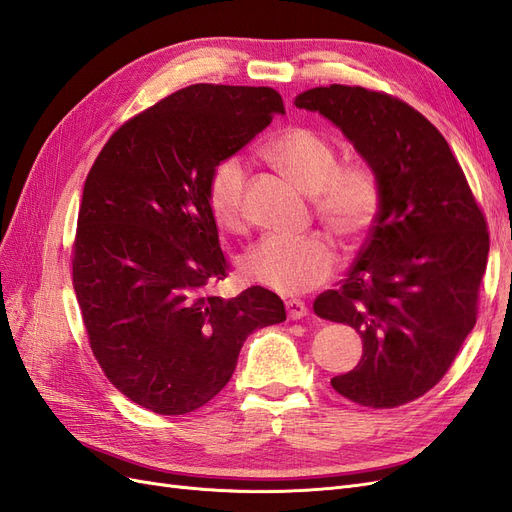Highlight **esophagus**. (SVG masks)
Returning <instances> with one entry per match:
<instances>
[{
    "instance_id": "34e87169",
    "label": "esophagus",
    "mask_w": 512,
    "mask_h": 512,
    "mask_svg": "<svg viewBox=\"0 0 512 512\" xmlns=\"http://www.w3.org/2000/svg\"><path fill=\"white\" fill-rule=\"evenodd\" d=\"M286 312H288L290 320H299V318L307 316V305L299 299H288L286 301Z\"/></svg>"
}]
</instances>
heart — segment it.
<instances>
[{
	"label": "heart",
	"instance_id": "obj_1",
	"mask_svg": "<svg viewBox=\"0 0 512 512\" xmlns=\"http://www.w3.org/2000/svg\"><path fill=\"white\" fill-rule=\"evenodd\" d=\"M267 158L305 194H314L318 218L335 239L354 247L374 226L380 207L378 181L365 166H339L335 145L327 136L292 126L277 134L267 147ZM247 168L239 156L218 162L207 183V205L228 232L245 228ZM247 282L280 294L307 292L329 280L335 271L331 241L312 232L305 237H262L239 262Z\"/></svg>",
	"mask_w": 512,
	"mask_h": 512
}]
</instances>
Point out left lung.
Here are the masks:
<instances>
[{"mask_svg": "<svg viewBox=\"0 0 512 512\" xmlns=\"http://www.w3.org/2000/svg\"><path fill=\"white\" fill-rule=\"evenodd\" d=\"M346 134L380 190L369 237L314 312L363 337L359 365L331 380L367 408L404 406L436 386L474 329L489 230L446 138L399 98L365 87L307 89L294 100Z\"/></svg>", "mask_w": 512, "mask_h": 512, "instance_id": "obj_1", "label": "left lung"}]
</instances>
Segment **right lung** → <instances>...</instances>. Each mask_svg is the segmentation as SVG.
Masks as SVG:
<instances>
[{"label":"right lung","instance_id":"1","mask_svg":"<svg viewBox=\"0 0 512 512\" xmlns=\"http://www.w3.org/2000/svg\"><path fill=\"white\" fill-rule=\"evenodd\" d=\"M284 115L271 87L198 83L138 113L91 166L72 245V282L91 352L134 404L177 416L228 384L256 329L286 320L275 292L203 297L228 262L207 183Z\"/></svg>","mask_w":512,"mask_h":512}]
</instances>
